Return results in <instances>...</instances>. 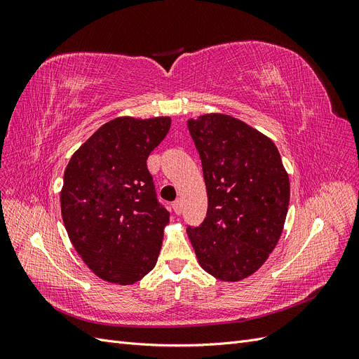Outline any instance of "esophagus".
<instances>
[{
  "mask_svg": "<svg viewBox=\"0 0 359 359\" xmlns=\"http://www.w3.org/2000/svg\"><path fill=\"white\" fill-rule=\"evenodd\" d=\"M172 208L175 211V214H181L182 212V199H178L172 203Z\"/></svg>",
  "mask_w": 359,
  "mask_h": 359,
  "instance_id": "esophagus-1",
  "label": "esophagus"
}]
</instances>
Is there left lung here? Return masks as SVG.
Here are the masks:
<instances>
[{"mask_svg": "<svg viewBox=\"0 0 359 359\" xmlns=\"http://www.w3.org/2000/svg\"><path fill=\"white\" fill-rule=\"evenodd\" d=\"M202 160L208 212L187 235L199 265L222 281L255 274L276 248L289 208L290 182L273 140L235 116L187 121Z\"/></svg>", "mask_w": 359, "mask_h": 359, "instance_id": "obj_1", "label": "left lung"}]
</instances>
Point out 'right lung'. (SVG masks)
<instances>
[{"label":"right lung","mask_w":359,"mask_h":359,"mask_svg":"<svg viewBox=\"0 0 359 359\" xmlns=\"http://www.w3.org/2000/svg\"><path fill=\"white\" fill-rule=\"evenodd\" d=\"M170 116H118L74 151L60 193L67 235L102 280L133 285L156 266L169 212L157 202L147 158Z\"/></svg>","instance_id":"1"}]
</instances>
